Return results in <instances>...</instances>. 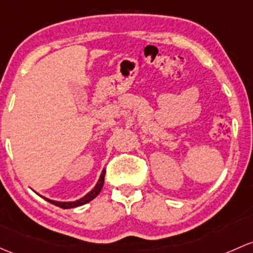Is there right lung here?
<instances>
[{
  "mask_svg": "<svg viewBox=\"0 0 253 253\" xmlns=\"http://www.w3.org/2000/svg\"><path fill=\"white\" fill-rule=\"evenodd\" d=\"M104 175H105V171H103L102 174H100L99 179H98L97 184H95V187L93 188V189L89 191L88 194H86V195H84V198L79 199V200H76V201H69V203H60V201L49 200V199H46V198H44V199H46V200L48 201V203L55 205V206L62 207V209H73V207L81 206V205H84V204L89 203V201L93 200V199H94L95 196H98V194H99L100 190H102L103 184H104Z\"/></svg>",
  "mask_w": 253,
  "mask_h": 253,
  "instance_id": "obj_1",
  "label": "right lung"
}]
</instances>
